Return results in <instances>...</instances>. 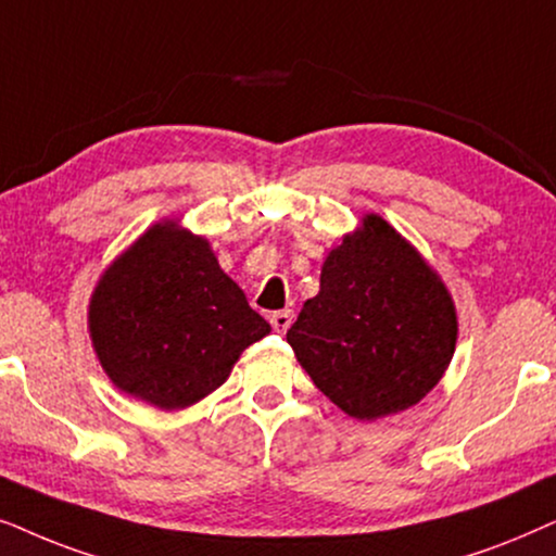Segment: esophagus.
Here are the masks:
<instances>
[{
  "label": "esophagus",
  "instance_id": "1",
  "mask_svg": "<svg viewBox=\"0 0 556 556\" xmlns=\"http://www.w3.org/2000/svg\"><path fill=\"white\" fill-rule=\"evenodd\" d=\"M292 317H294L292 309H279V313H274V315L269 317L274 332H287V330H290Z\"/></svg>",
  "mask_w": 556,
  "mask_h": 556
}]
</instances>
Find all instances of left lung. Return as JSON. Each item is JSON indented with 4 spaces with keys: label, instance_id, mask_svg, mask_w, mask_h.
<instances>
[{
    "label": "left lung",
    "instance_id": "1",
    "mask_svg": "<svg viewBox=\"0 0 556 556\" xmlns=\"http://www.w3.org/2000/svg\"><path fill=\"white\" fill-rule=\"evenodd\" d=\"M455 338L445 285L379 216L330 251L320 292L287 330L315 387L355 419L417 404L445 374Z\"/></svg>",
    "mask_w": 556,
    "mask_h": 556
}]
</instances>
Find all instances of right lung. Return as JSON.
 <instances>
[{
  "label": "right lung",
  "instance_id": "right-lung-1",
  "mask_svg": "<svg viewBox=\"0 0 556 556\" xmlns=\"http://www.w3.org/2000/svg\"><path fill=\"white\" fill-rule=\"evenodd\" d=\"M93 348L109 379L160 409H182L228 379L269 323L226 277L208 241L157 224L101 277Z\"/></svg>",
  "mask_w": 556,
  "mask_h": 556
}]
</instances>
